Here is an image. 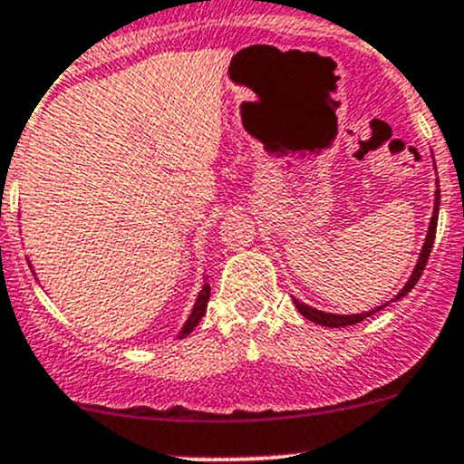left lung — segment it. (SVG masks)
I'll return each mask as SVG.
<instances>
[{
	"label": "left lung",
	"mask_w": 464,
	"mask_h": 464,
	"mask_svg": "<svg viewBox=\"0 0 464 464\" xmlns=\"http://www.w3.org/2000/svg\"><path fill=\"white\" fill-rule=\"evenodd\" d=\"M439 208H440V189H436L434 213H431V222H430V228H427V237H425V244H422V251H420V256H419V262H416V268H414V271H411L410 279H407L405 286L401 288L399 295H396V297H394V302H396V299L405 297V295L416 286V282H419V279H420L422 271H425V264H427V259H430V253H431V244H434V237H436V224H439ZM293 302H295V306H297L299 313H302L304 317L308 319V322L325 325V328H343V325L359 324V322H363L365 317H370V314H374L376 310L388 306V304H383V306L370 310V313H359V314H334V313H324V310H317V308L308 306V304H302V302H299V299H295V297H293Z\"/></svg>",
	"instance_id": "1"
}]
</instances>
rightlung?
Returning <instances> with one entry per match:
<instances>
[{
  "mask_svg": "<svg viewBox=\"0 0 464 464\" xmlns=\"http://www.w3.org/2000/svg\"><path fill=\"white\" fill-rule=\"evenodd\" d=\"M208 297H211V286H208V284H205L200 293H198V299H196V304H193L191 314H189V317H187V322H185V325H182L180 333H178V339H185L187 334L193 333V328H196L198 322H200V319L205 317Z\"/></svg>",
  "mask_w": 464,
  "mask_h": 464,
  "instance_id": "1",
  "label": "right lung"
}]
</instances>
